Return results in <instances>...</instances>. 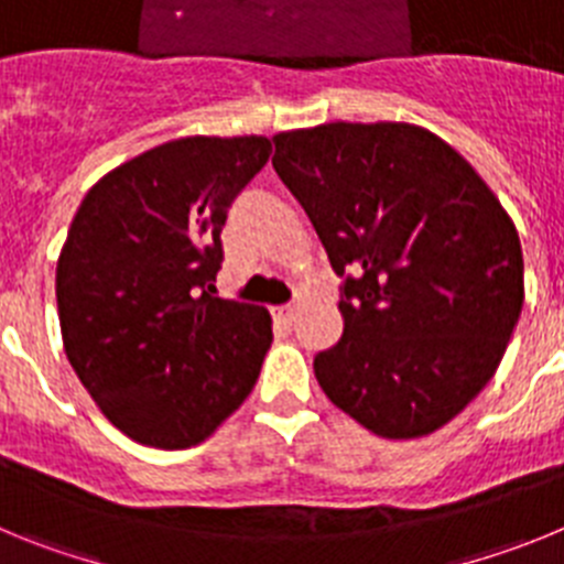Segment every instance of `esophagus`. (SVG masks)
<instances>
[{
    "instance_id": "obj_1",
    "label": "esophagus",
    "mask_w": 564,
    "mask_h": 564,
    "mask_svg": "<svg viewBox=\"0 0 564 564\" xmlns=\"http://www.w3.org/2000/svg\"><path fill=\"white\" fill-rule=\"evenodd\" d=\"M296 305H279L273 307V318L282 322V325H293V318H296Z\"/></svg>"
}]
</instances>
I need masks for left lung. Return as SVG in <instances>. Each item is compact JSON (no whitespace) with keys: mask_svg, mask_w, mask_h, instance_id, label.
<instances>
[{"mask_svg":"<svg viewBox=\"0 0 564 564\" xmlns=\"http://www.w3.org/2000/svg\"><path fill=\"white\" fill-rule=\"evenodd\" d=\"M273 169L344 276L318 387L364 430L432 435L495 378L525 302L522 246L460 152L415 123L273 134Z\"/></svg>","mask_w":564,"mask_h":564,"instance_id":"obj_1","label":"left lung"}]
</instances>
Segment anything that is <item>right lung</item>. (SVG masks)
Wrapping results in <instances>:
<instances>
[{
  "mask_svg": "<svg viewBox=\"0 0 564 564\" xmlns=\"http://www.w3.org/2000/svg\"><path fill=\"white\" fill-rule=\"evenodd\" d=\"M268 154L262 134L177 138L104 174L73 217L56 268L64 352L143 446H197L257 383L271 313L214 282L228 206Z\"/></svg>",
  "mask_w": 564,
  "mask_h": 564,
  "instance_id": "1",
  "label": "right lung"
}]
</instances>
